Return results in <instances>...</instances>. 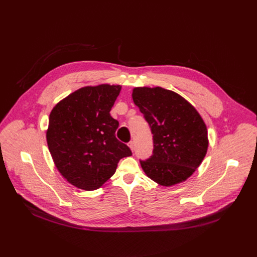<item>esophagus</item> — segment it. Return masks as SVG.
<instances>
[{
	"label": "esophagus",
	"instance_id": "esophagus-1",
	"mask_svg": "<svg viewBox=\"0 0 257 257\" xmlns=\"http://www.w3.org/2000/svg\"><path fill=\"white\" fill-rule=\"evenodd\" d=\"M128 146H129L130 150H131L132 152H134V150H135V145H134V142H133V141H130V142L128 143Z\"/></svg>",
	"mask_w": 257,
	"mask_h": 257
}]
</instances>
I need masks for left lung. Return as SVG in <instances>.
<instances>
[{"label": "left lung", "instance_id": "8db88e82", "mask_svg": "<svg viewBox=\"0 0 257 257\" xmlns=\"http://www.w3.org/2000/svg\"><path fill=\"white\" fill-rule=\"evenodd\" d=\"M132 97L154 135L153 156L140 161L144 173L162 186L185 181L206 155L202 118L185 98L162 87H136Z\"/></svg>", "mask_w": 257, "mask_h": 257}]
</instances>
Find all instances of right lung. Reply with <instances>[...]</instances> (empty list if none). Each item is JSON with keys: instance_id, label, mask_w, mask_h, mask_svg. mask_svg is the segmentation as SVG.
<instances>
[{"instance_id": "right-lung-1", "label": "right lung", "mask_w": 257, "mask_h": 257, "mask_svg": "<svg viewBox=\"0 0 257 257\" xmlns=\"http://www.w3.org/2000/svg\"><path fill=\"white\" fill-rule=\"evenodd\" d=\"M120 85L82 87L61 100L50 114L47 141L53 161L72 185L95 190L132 152L116 138L119 122L109 112Z\"/></svg>"}]
</instances>
